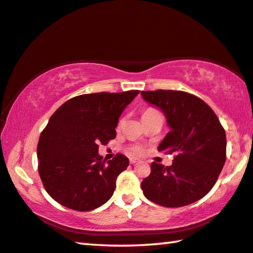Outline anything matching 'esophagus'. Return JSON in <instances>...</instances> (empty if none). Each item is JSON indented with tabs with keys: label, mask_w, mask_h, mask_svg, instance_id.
Returning <instances> with one entry per match:
<instances>
[{
	"label": "esophagus",
	"mask_w": 253,
	"mask_h": 253,
	"mask_svg": "<svg viewBox=\"0 0 253 253\" xmlns=\"http://www.w3.org/2000/svg\"><path fill=\"white\" fill-rule=\"evenodd\" d=\"M129 162H130V164H135V163H137L138 161H137V160H136V159H133V158H131V159L129 160Z\"/></svg>",
	"instance_id": "esophagus-1"
}]
</instances>
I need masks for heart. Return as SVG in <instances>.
Instances as JSON below:
<instances>
[{
  "label": "heart",
  "instance_id": "obj_1",
  "mask_svg": "<svg viewBox=\"0 0 253 253\" xmlns=\"http://www.w3.org/2000/svg\"><path fill=\"white\" fill-rule=\"evenodd\" d=\"M154 111H156V110H154V109H146L145 111L143 112V116L144 115H147V114H151V112H154ZM129 151H130V153L134 154V155H141L143 153V148L141 146H137V145L131 146Z\"/></svg>",
  "mask_w": 253,
  "mask_h": 253
}]
</instances>
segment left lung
I'll return each instance as SVG.
<instances>
[{
	"label": "left lung",
	"mask_w": 253,
	"mask_h": 253,
	"mask_svg": "<svg viewBox=\"0 0 253 253\" xmlns=\"http://www.w3.org/2000/svg\"><path fill=\"white\" fill-rule=\"evenodd\" d=\"M166 115L170 131L158 150L174 154L170 167L153 162L141 183L145 197L164 207H182L211 191L226 160V135L202 99L183 91H142Z\"/></svg>",
	"instance_id": "obj_1"
}]
</instances>
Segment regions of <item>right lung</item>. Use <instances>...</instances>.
<instances>
[{
  "mask_svg": "<svg viewBox=\"0 0 253 253\" xmlns=\"http://www.w3.org/2000/svg\"><path fill=\"white\" fill-rule=\"evenodd\" d=\"M138 93L82 94L54 112L37 146L38 172L51 198L79 211L95 210L111 198L116 180L129 161L116 154L106 162L99 145L116 137L120 115Z\"/></svg>",
  "mask_w": 253,
  "mask_h": 253,
  "instance_id": "1",
  "label": "right lung"
}]
</instances>
